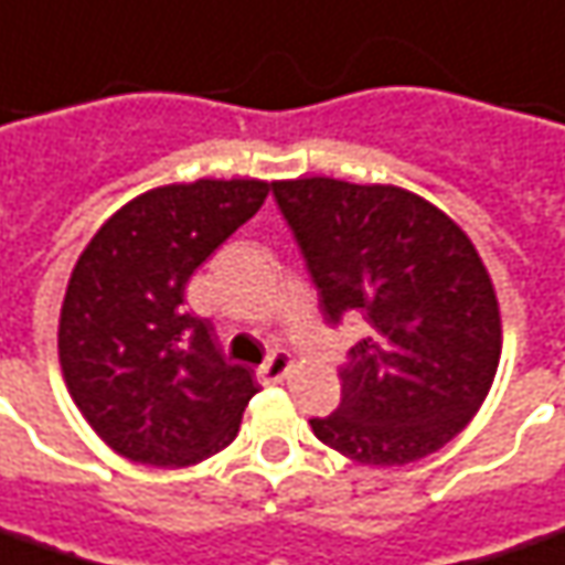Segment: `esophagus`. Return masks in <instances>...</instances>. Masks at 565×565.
Segmentation results:
<instances>
[{
  "label": "esophagus",
  "mask_w": 565,
  "mask_h": 565,
  "mask_svg": "<svg viewBox=\"0 0 565 565\" xmlns=\"http://www.w3.org/2000/svg\"><path fill=\"white\" fill-rule=\"evenodd\" d=\"M291 372V356L289 353H282V350H276L267 356V363L258 369V381L260 384H279V381L286 379Z\"/></svg>",
  "instance_id": "34e87169"
}]
</instances>
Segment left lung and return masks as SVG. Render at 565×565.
Here are the masks:
<instances>
[{
  "label": "left lung",
  "instance_id": "obj_1",
  "mask_svg": "<svg viewBox=\"0 0 565 565\" xmlns=\"http://www.w3.org/2000/svg\"><path fill=\"white\" fill-rule=\"evenodd\" d=\"M332 322L369 332L341 369V406L310 418L320 443L369 468H403L480 412L501 360V310L470 236L396 184L274 181Z\"/></svg>",
  "mask_w": 565,
  "mask_h": 565
}]
</instances>
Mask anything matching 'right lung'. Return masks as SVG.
Here are the masks:
<instances>
[{
	"label": "right lung",
	"instance_id": "obj_1",
	"mask_svg": "<svg viewBox=\"0 0 565 565\" xmlns=\"http://www.w3.org/2000/svg\"><path fill=\"white\" fill-rule=\"evenodd\" d=\"M270 193L258 178L153 186L113 212L70 274L57 360L97 437L135 465L193 468L227 449L258 384L212 322L186 313V279Z\"/></svg>",
	"mask_w": 565,
	"mask_h": 565
}]
</instances>
